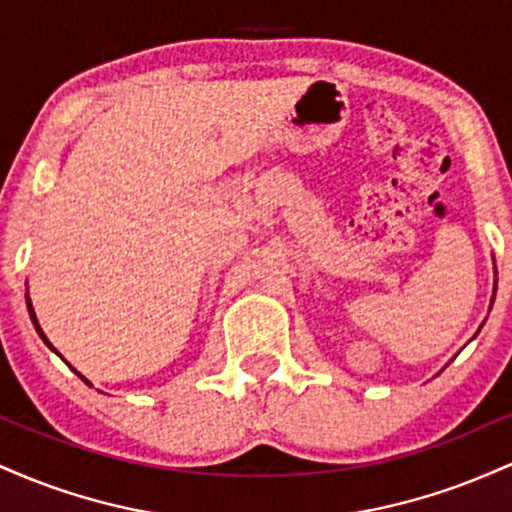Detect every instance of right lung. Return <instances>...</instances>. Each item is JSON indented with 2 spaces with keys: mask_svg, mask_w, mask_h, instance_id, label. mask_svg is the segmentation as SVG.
Instances as JSON below:
<instances>
[{
  "mask_svg": "<svg viewBox=\"0 0 512 512\" xmlns=\"http://www.w3.org/2000/svg\"><path fill=\"white\" fill-rule=\"evenodd\" d=\"M28 313H31V320H33V325H35V330H38V334H40V337H43V342L45 344H48L50 346V349H52V344L48 342V337H45V334H43V330H40V325H38V320H35V313H33V305H31V301H28ZM84 383H88V380L84 378Z\"/></svg>",
  "mask_w": 512,
  "mask_h": 512,
  "instance_id": "add662e5",
  "label": "right lung"
}]
</instances>
